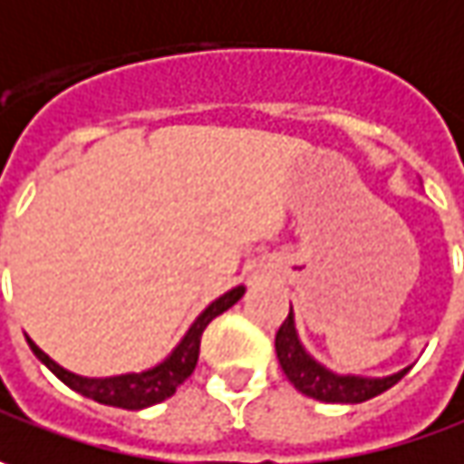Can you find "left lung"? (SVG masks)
<instances>
[{"label":"left lung","instance_id":"obj_1","mask_svg":"<svg viewBox=\"0 0 464 464\" xmlns=\"http://www.w3.org/2000/svg\"><path fill=\"white\" fill-rule=\"evenodd\" d=\"M275 353H277V361H280L285 376L291 379L293 387L319 402H348V405L366 402V400L394 387L411 369V366L400 369L390 376H358V373H337L327 369L304 348L298 330H295L293 306L288 312V319L280 324V330L275 334Z\"/></svg>","mask_w":464,"mask_h":464}]
</instances>
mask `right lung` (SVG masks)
Masks as SVG:
<instances>
[{"label":"right lung","mask_w":464,"mask_h":464,"mask_svg":"<svg viewBox=\"0 0 464 464\" xmlns=\"http://www.w3.org/2000/svg\"><path fill=\"white\" fill-rule=\"evenodd\" d=\"M244 291H246L244 285H236L228 293H223L220 298H215L210 306L194 319L192 327L179 340V345L160 363H155L145 372L116 373V376H80V373H72L64 366H59L53 358H49L33 343L28 334H25V340H28L31 351L35 353V358L51 373H56L70 390L80 392L82 397H91L101 405L124 408V411H142V408H150V405L169 400L176 392V387H181L192 376L197 358H199V340H202L205 327L218 314L228 312L233 304L244 295Z\"/></svg>","instance_id":"right-lung-1"}]
</instances>
